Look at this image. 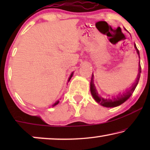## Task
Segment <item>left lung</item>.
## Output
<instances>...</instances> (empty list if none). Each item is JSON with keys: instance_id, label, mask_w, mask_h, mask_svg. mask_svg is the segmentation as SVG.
<instances>
[{"instance_id": "1", "label": "left lung", "mask_w": 150, "mask_h": 150, "mask_svg": "<svg viewBox=\"0 0 150 150\" xmlns=\"http://www.w3.org/2000/svg\"><path fill=\"white\" fill-rule=\"evenodd\" d=\"M134 48L136 49L137 52L139 55V59H140V56H139V51L137 48L136 44H134ZM141 72V67L140 65V61H139L138 76H137V80L135 81L134 83H133L132 87H131L129 89H127L126 91L124 92V93H122V94L120 93L118 96H117L116 97L115 96L114 98L112 97V98H104L101 97V96L98 94L97 89H96V86L93 83V74H92L91 83H90V91H91V93L92 96H93V99L96 100V102H97V103L100 104V105L103 106L104 107L112 108V107H116V106L121 105V104L126 102V100H128L131 96H132V94L133 93V92H134V89H136L137 86L138 85L139 79H140Z\"/></svg>"}]
</instances>
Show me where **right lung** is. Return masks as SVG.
<instances>
[{
    "label": "right lung",
    "mask_w": 150,
    "mask_h": 150,
    "mask_svg": "<svg viewBox=\"0 0 150 150\" xmlns=\"http://www.w3.org/2000/svg\"><path fill=\"white\" fill-rule=\"evenodd\" d=\"M73 74H74V71H73V72L72 73H71V74H70V76H69V79H68V81H70V79H71V77H72V76H73ZM59 100H57V101L56 102H55V103L54 104H52V106H56V105H57V104H59Z\"/></svg>",
    "instance_id": "right-lung-1"
}]
</instances>
